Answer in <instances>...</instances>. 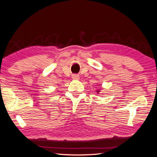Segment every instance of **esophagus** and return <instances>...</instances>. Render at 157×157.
I'll return each instance as SVG.
<instances>
[{"label":"esophagus","mask_w":157,"mask_h":157,"mask_svg":"<svg viewBox=\"0 0 157 157\" xmlns=\"http://www.w3.org/2000/svg\"><path fill=\"white\" fill-rule=\"evenodd\" d=\"M71 78L74 81H77V80H78V79H79V76L76 75V74H74V75H72Z\"/></svg>","instance_id":"1"}]
</instances>
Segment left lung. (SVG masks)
Wrapping results in <instances>:
<instances>
[{"instance_id":"1","label":"left lung","mask_w":157,"mask_h":157,"mask_svg":"<svg viewBox=\"0 0 157 157\" xmlns=\"http://www.w3.org/2000/svg\"><path fill=\"white\" fill-rule=\"evenodd\" d=\"M100 92V90H97V92H96V93H99Z\"/></svg>"}]
</instances>
